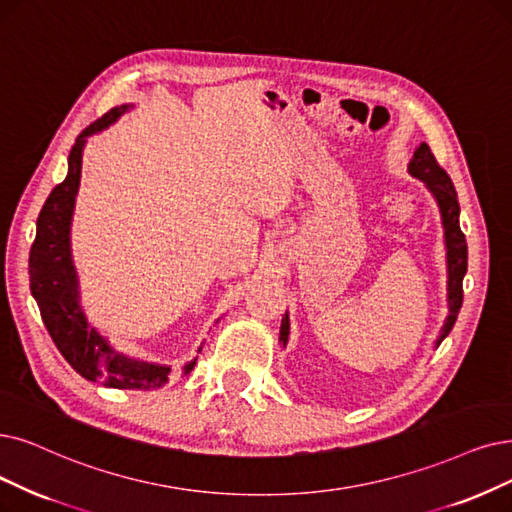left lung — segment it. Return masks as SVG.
Returning a JSON list of instances; mask_svg holds the SVG:
<instances>
[{
    "label": "left lung",
    "instance_id": "obj_1",
    "mask_svg": "<svg viewBox=\"0 0 512 512\" xmlns=\"http://www.w3.org/2000/svg\"><path fill=\"white\" fill-rule=\"evenodd\" d=\"M410 172L426 182V187L433 191L437 197V203L441 208L443 229H445V245H447V302H449V315L441 330L439 342L452 332V327L458 319L460 306L464 300L462 279L468 269V248L466 239L460 229V206H458V193L454 189L452 178L439 166V161L431 153V147L426 142H420V147L414 153V159L410 163ZM290 334V319L288 313L281 319V342H288ZM437 342V344H439Z\"/></svg>",
    "mask_w": 512,
    "mask_h": 512
}]
</instances>
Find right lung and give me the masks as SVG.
Instances as JSON below:
<instances>
[{
  "instance_id": "obj_1",
  "label": "right lung",
  "mask_w": 512,
  "mask_h": 512,
  "mask_svg": "<svg viewBox=\"0 0 512 512\" xmlns=\"http://www.w3.org/2000/svg\"><path fill=\"white\" fill-rule=\"evenodd\" d=\"M126 109L128 105L111 109L75 138L69 153V172L65 180L52 189L37 218V233L29 254V281L48 334L60 355L79 376L111 388L153 391L172 382V370L166 365L138 361L113 351L107 340L96 334L94 327H88L77 302V277L69 250V227L86 136L107 128ZM193 365L195 361L185 365L182 374H189Z\"/></svg>"
}]
</instances>
